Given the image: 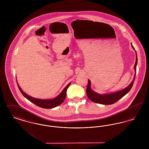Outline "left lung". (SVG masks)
Listing matches in <instances>:
<instances>
[{"mask_svg": "<svg viewBox=\"0 0 149 149\" xmlns=\"http://www.w3.org/2000/svg\"><path fill=\"white\" fill-rule=\"evenodd\" d=\"M131 46L132 48L135 50V48L131 44ZM136 62H135V65H134V69H135V74L136 73V65L137 64V54L136 52ZM135 76L134 80L132 81L131 83L128 86L127 88H126L125 89L122 90L120 92L111 93V94H107L104 95L99 94L97 93L94 92L93 91L91 88V81L89 80H88V83L86 88V95L88 97V98L92 100L93 102L96 103H99L102 104H105V105H109V104H112L114 103L117 102L118 100L121 99L123 96H125L127 93L130 92L131 89L132 88L134 83V80L135 79Z\"/></svg>", "mask_w": 149, "mask_h": 149, "instance_id": "left-lung-1", "label": "left lung"}]
</instances>
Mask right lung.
Returning a JSON list of instances; mask_svg holds the SVG:
<instances>
[{
  "label": "right lung",
  "instance_id": "add662e5",
  "mask_svg": "<svg viewBox=\"0 0 149 149\" xmlns=\"http://www.w3.org/2000/svg\"><path fill=\"white\" fill-rule=\"evenodd\" d=\"M17 83L18 87L20 92H21L22 94H23V95L26 98H27L30 102H31L32 103H34L36 106L40 107L41 108H45V109L52 108H55L56 107L60 105L64 102V100L65 99L67 89H68V87L70 86V84H71V83L68 84V85H67L64 88V90L62 91V92L56 98H55L54 99H46V100H45V99L34 98H32V97L29 96L27 94H26L24 92H23V91L22 90L21 88H20V86L18 85V83Z\"/></svg>",
  "mask_w": 149,
  "mask_h": 149
}]
</instances>
